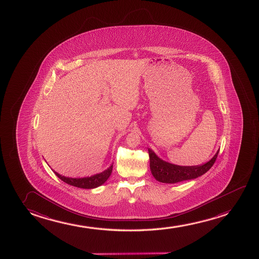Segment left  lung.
<instances>
[{
  "instance_id": "left-lung-1",
  "label": "left lung",
  "mask_w": 259,
  "mask_h": 259,
  "mask_svg": "<svg viewBox=\"0 0 259 259\" xmlns=\"http://www.w3.org/2000/svg\"><path fill=\"white\" fill-rule=\"evenodd\" d=\"M150 158V169L157 181L166 184H176L186 180L199 178L209 170L215 163L219 150L208 162L198 166H179L169 163L157 156L153 150L148 148Z\"/></svg>"
}]
</instances>
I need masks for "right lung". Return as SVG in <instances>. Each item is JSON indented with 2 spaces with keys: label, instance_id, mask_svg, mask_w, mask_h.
Returning a JSON list of instances; mask_svg holds the SVG:
<instances>
[{
  "label": "right lung",
  "instance_id": "right-lung-1",
  "mask_svg": "<svg viewBox=\"0 0 259 259\" xmlns=\"http://www.w3.org/2000/svg\"><path fill=\"white\" fill-rule=\"evenodd\" d=\"M112 171H113V164L107 169L104 170L101 173H99V174L91 176V177H86V178H80V179H78V178L73 179V178H67L65 176L60 175L58 172L53 170L55 174L64 182L68 184L70 186L83 188V189H93V188L101 186L108 179Z\"/></svg>",
  "mask_w": 259,
  "mask_h": 259
}]
</instances>
